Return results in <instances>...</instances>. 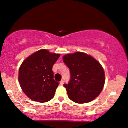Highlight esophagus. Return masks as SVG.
I'll use <instances>...</instances> for the list:
<instances>
[{"label": "esophagus", "mask_w": 128, "mask_h": 128, "mask_svg": "<svg viewBox=\"0 0 128 128\" xmlns=\"http://www.w3.org/2000/svg\"><path fill=\"white\" fill-rule=\"evenodd\" d=\"M64 80H61V82H60V84H61V85H63V84H64Z\"/></svg>", "instance_id": "obj_1"}]
</instances>
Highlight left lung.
<instances>
[{
	"instance_id": "left-lung-1",
	"label": "left lung",
	"mask_w": 128,
	"mask_h": 128,
	"mask_svg": "<svg viewBox=\"0 0 128 128\" xmlns=\"http://www.w3.org/2000/svg\"><path fill=\"white\" fill-rule=\"evenodd\" d=\"M62 60L70 70V80L64 84L68 98L82 104L97 97L105 84V73L101 64L82 52L66 54Z\"/></svg>"
}]
</instances>
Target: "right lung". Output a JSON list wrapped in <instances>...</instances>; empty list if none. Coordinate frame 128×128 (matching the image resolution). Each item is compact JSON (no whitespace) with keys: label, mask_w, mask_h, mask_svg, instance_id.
Wrapping results in <instances>:
<instances>
[{"label":"right lung","mask_w":128,"mask_h":128,"mask_svg":"<svg viewBox=\"0 0 128 128\" xmlns=\"http://www.w3.org/2000/svg\"><path fill=\"white\" fill-rule=\"evenodd\" d=\"M60 54L40 49L23 61L18 73V81L22 91L33 101L45 102L54 96L58 82L54 79L52 69Z\"/></svg>","instance_id":"1"}]
</instances>
